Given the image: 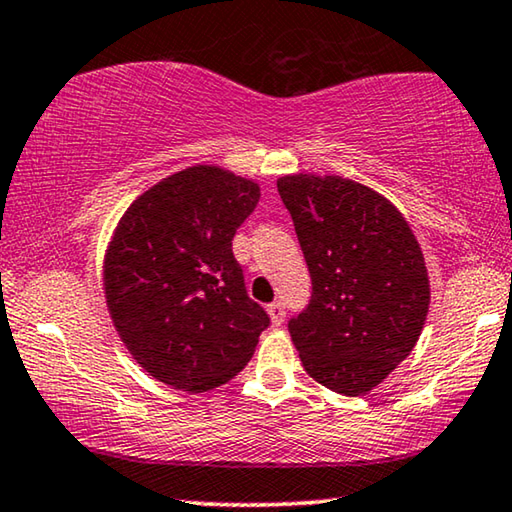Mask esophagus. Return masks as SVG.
Masks as SVG:
<instances>
[{
    "mask_svg": "<svg viewBox=\"0 0 512 512\" xmlns=\"http://www.w3.org/2000/svg\"><path fill=\"white\" fill-rule=\"evenodd\" d=\"M266 312H269V317H271V322L276 324V326H280L282 322H285V303L282 301H273V303H269L266 305Z\"/></svg>",
    "mask_w": 512,
    "mask_h": 512,
    "instance_id": "1",
    "label": "esophagus"
}]
</instances>
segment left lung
I'll list each match as a JSON object with an SVG mask.
<instances>
[{"mask_svg": "<svg viewBox=\"0 0 512 512\" xmlns=\"http://www.w3.org/2000/svg\"><path fill=\"white\" fill-rule=\"evenodd\" d=\"M312 280L310 303L289 319L308 375L363 395L414 349L430 280L414 232L384 195L342 177L278 179Z\"/></svg>", "mask_w": 512, "mask_h": 512, "instance_id": "left-lung-1", "label": "left lung"}]
</instances>
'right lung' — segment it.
<instances>
[{"mask_svg":"<svg viewBox=\"0 0 512 512\" xmlns=\"http://www.w3.org/2000/svg\"><path fill=\"white\" fill-rule=\"evenodd\" d=\"M257 202L255 181L195 165L121 216L105 253V301L128 352L163 384L188 393L225 384L271 324L232 253Z\"/></svg>","mask_w":512,"mask_h":512,"instance_id":"1","label":"right lung"}]
</instances>
